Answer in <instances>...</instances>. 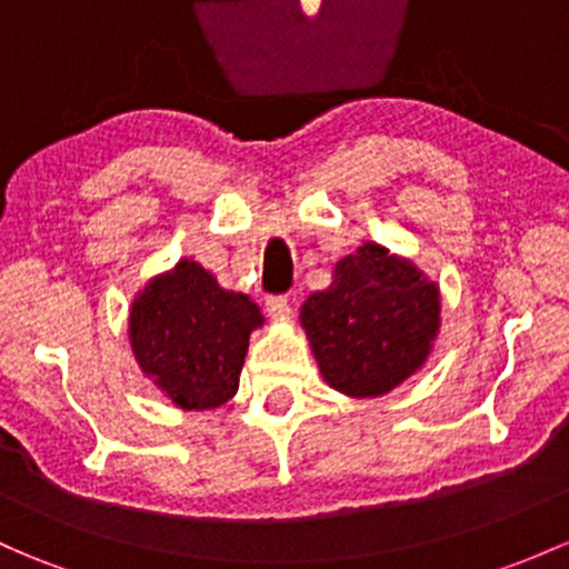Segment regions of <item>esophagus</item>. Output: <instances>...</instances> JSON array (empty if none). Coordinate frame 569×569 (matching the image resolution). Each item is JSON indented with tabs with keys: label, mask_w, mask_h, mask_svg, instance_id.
I'll list each match as a JSON object with an SVG mask.
<instances>
[{
	"label": "esophagus",
	"mask_w": 569,
	"mask_h": 569,
	"mask_svg": "<svg viewBox=\"0 0 569 569\" xmlns=\"http://www.w3.org/2000/svg\"><path fill=\"white\" fill-rule=\"evenodd\" d=\"M267 316L272 321H289L291 319V302L286 297H269Z\"/></svg>",
	"instance_id": "34e87169"
}]
</instances>
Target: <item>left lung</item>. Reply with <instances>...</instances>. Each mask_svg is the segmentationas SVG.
Segmentation results:
<instances>
[{"label": "left lung", "mask_w": 569, "mask_h": 569, "mask_svg": "<svg viewBox=\"0 0 569 569\" xmlns=\"http://www.w3.org/2000/svg\"><path fill=\"white\" fill-rule=\"evenodd\" d=\"M300 325L321 376L349 398H379L428 362L441 327L439 286L411 259L362 242L310 295Z\"/></svg>", "instance_id": "obj_1"}]
</instances>
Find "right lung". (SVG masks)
Segmentation results:
<instances>
[{"label": "right lung", "instance_id": "right-lung-1", "mask_svg": "<svg viewBox=\"0 0 569 569\" xmlns=\"http://www.w3.org/2000/svg\"><path fill=\"white\" fill-rule=\"evenodd\" d=\"M259 305L223 289L199 261L179 259L130 305V349L141 373L184 411L218 409L239 390Z\"/></svg>", "mask_w": 569, "mask_h": 569}]
</instances>
